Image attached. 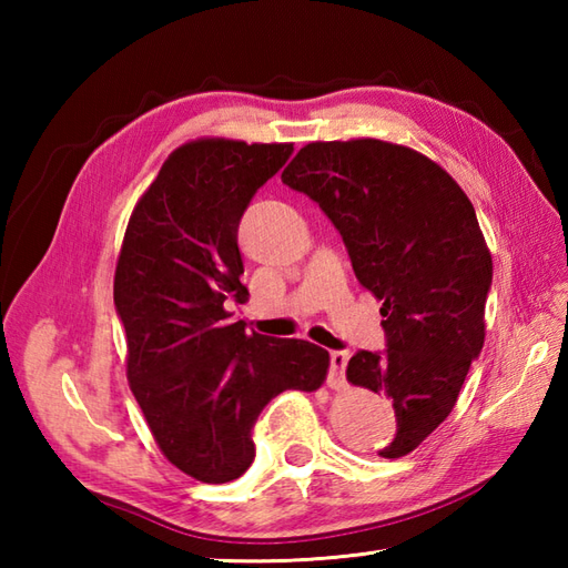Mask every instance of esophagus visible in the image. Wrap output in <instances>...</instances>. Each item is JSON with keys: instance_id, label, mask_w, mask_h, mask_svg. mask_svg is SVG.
<instances>
[{"instance_id": "1", "label": "esophagus", "mask_w": 568, "mask_h": 568, "mask_svg": "<svg viewBox=\"0 0 568 568\" xmlns=\"http://www.w3.org/2000/svg\"><path fill=\"white\" fill-rule=\"evenodd\" d=\"M329 388L332 390H344L346 388V364H348V354L346 352H332L329 354Z\"/></svg>"}]
</instances>
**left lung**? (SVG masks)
<instances>
[{
    "mask_svg": "<svg viewBox=\"0 0 568 568\" xmlns=\"http://www.w3.org/2000/svg\"><path fill=\"white\" fill-rule=\"evenodd\" d=\"M283 183L342 234L358 283L383 300L385 352H356L346 378L390 397L400 458L449 417L486 339L493 261L476 210L442 165L378 139L315 141Z\"/></svg>",
    "mask_w": 568,
    "mask_h": 568,
    "instance_id": "1",
    "label": "left lung"
}]
</instances>
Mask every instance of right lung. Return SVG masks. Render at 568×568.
<instances>
[{
    "label": "right lung",
    "instance_id": "obj_1",
    "mask_svg": "<svg viewBox=\"0 0 568 568\" xmlns=\"http://www.w3.org/2000/svg\"><path fill=\"white\" fill-rule=\"evenodd\" d=\"M293 143L197 139L175 149L143 192L114 273L126 376L163 456L202 484L239 478L256 456L251 429L283 390L312 393L329 354L234 322L248 295L239 222Z\"/></svg>",
    "mask_w": 568,
    "mask_h": 568
}]
</instances>
